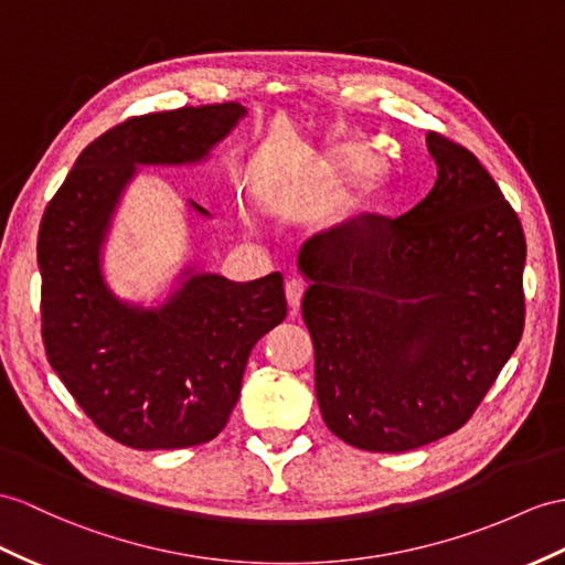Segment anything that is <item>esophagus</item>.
Segmentation results:
<instances>
[{
  "label": "esophagus",
  "instance_id": "34e87169",
  "mask_svg": "<svg viewBox=\"0 0 565 565\" xmlns=\"http://www.w3.org/2000/svg\"><path fill=\"white\" fill-rule=\"evenodd\" d=\"M285 297H287V307H290L292 313L299 311L301 307V297H305V282L301 280H290L285 285Z\"/></svg>",
  "mask_w": 565,
  "mask_h": 565
}]
</instances>
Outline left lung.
I'll return each instance as SVG.
<instances>
[{
  "mask_svg": "<svg viewBox=\"0 0 565 565\" xmlns=\"http://www.w3.org/2000/svg\"><path fill=\"white\" fill-rule=\"evenodd\" d=\"M426 148L438 177L424 201L395 220H352L301 266L321 415L362 450L458 431L525 326L515 211L470 150L434 131Z\"/></svg>",
  "mask_w": 565,
  "mask_h": 565,
  "instance_id": "1",
  "label": "left lung"
}]
</instances>
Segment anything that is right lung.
<instances>
[{"label":"right lung","mask_w":565,"mask_h":565,"mask_svg":"<svg viewBox=\"0 0 565 565\" xmlns=\"http://www.w3.org/2000/svg\"><path fill=\"white\" fill-rule=\"evenodd\" d=\"M244 117L246 107L223 103L121 121L84 148L40 223L50 366L93 424L129 448L215 438L239 401L254 345L287 316L280 273L232 282L191 260L153 307L117 297L105 278L109 232L139 168L201 164Z\"/></svg>","instance_id":"right-lung-1"}]
</instances>
